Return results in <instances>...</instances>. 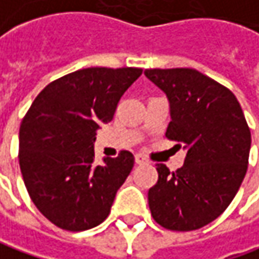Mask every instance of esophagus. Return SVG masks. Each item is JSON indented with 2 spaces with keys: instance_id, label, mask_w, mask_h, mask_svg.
I'll return each mask as SVG.
<instances>
[{
  "instance_id": "34e87169",
  "label": "esophagus",
  "mask_w": 259,
  "mask_h": 259,
  "mask_svg": "<svg viewBox=\"0 0 259 259\" xmlns=\"http://www.w3.org/2000/svg\"><path fill=\"white\" fill-rule=\"evenodd\" d=\"M135 161H136V163H139V165H142V163H148V159H146L143 155H141V153H136V155H135Z\"/></svg>"
}]
</instances>
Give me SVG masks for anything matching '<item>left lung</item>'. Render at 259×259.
Instances as JSON below:
<instances>
[{
  "label": "left lung",
  "instance_id": "obj_1",
  "mask_svg": "<svg viewBox=\"0 0 259 259\" xmlns=\"http://www.w3.org/2000/svg\"><path fill=\"white\" fill-rule=\"evenodd\" d=\"M169 100L165 136L187 149L184 165L156 163L149 188L153 220L165 229L190 232L218 219L236 196L248 169L251 130L229 88L191 68L146 69Z\"/></svg>",
  "mask_w": 259,
  "mask_h": 259
}]
</instances>
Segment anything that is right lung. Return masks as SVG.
I'll use <instances>...</instances> for the list:
<instances>
[{
  "instance_id": "right-lung-1",
  "label": "right lung",
  "mask_w": 259,
  "mask_h": 259,
  "mask_svg": "<svg viewBox=\"0 0 259 259\" xmlns=\"http://www.w3.org/2000/svg\"><path fill=\"white\" fill-rule=\"evenodd\" d=\"M141 68H87L46 85L20 126L18 162L28 196L63 231L81 232L107 219L135 156L94 163L96 130L114 117Z\"/></svg>"
}]
</instances>
